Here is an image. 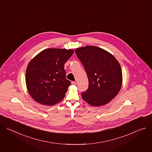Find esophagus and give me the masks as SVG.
<instances>
[{"mask_svg":"<svg viewBox=\"0 0 152 152\" xmlns=\"http://www.w3.org/2000/svg\"><path fill=\"white\" fill-rule=\"evenodd\" d=\"M72 85H76V81H72Z\"/></svg>","mask_w":152,"mask_h":152,"instance_id":"esophagus-1","label":"esophagus"}]
</instances>
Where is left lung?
Returning <instances> with one entry per match:
<instances>
[{"label":"left lung","mask_w":152,"mask_h":152,"mask_svg":"<svg viewBox=\"0 0 152 152\" xmlns=\"http://www.w3.org/2000/svg\"><path fill=\"white\" fill-rule=\"evenodd\" d=\"M75 53L88 79V88L82 93V99L94 106L109 103L117 95L122 84L118 61L110 53L96 46L77 48Z\"/></svg>","instance_id":"8db88e82"}]
</instances>
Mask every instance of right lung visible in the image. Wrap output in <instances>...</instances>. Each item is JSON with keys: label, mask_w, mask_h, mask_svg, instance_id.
Wrapping results in <instances>:
<instances>
[{"label": "right lung", "mask_w": 152, "mask_h": 152, "mask_svg": "<svg viewBox=\"0 0 152 152\" xmlns=\"http://www.w3.org/2000/svg\"><path fill=\"white\" fill-rule=\"evenodd\" d=\"M72 49H47L29 63L26 83L29 93L37 102L53 105L65 97L71 82L66 77L64 64L73 53Z\"/></svg>", "instance_id": "add662e5"}]
</instances>
